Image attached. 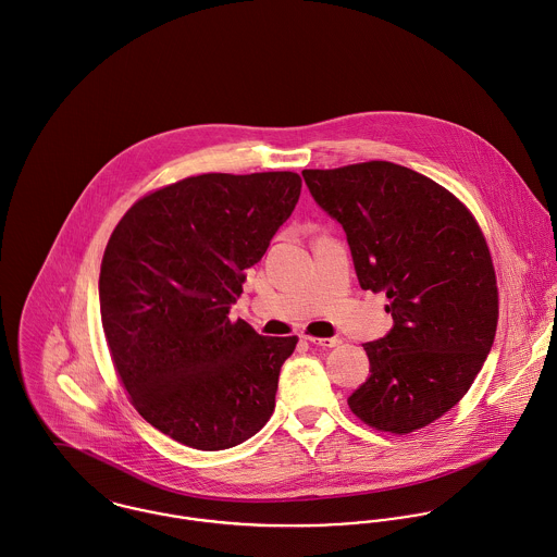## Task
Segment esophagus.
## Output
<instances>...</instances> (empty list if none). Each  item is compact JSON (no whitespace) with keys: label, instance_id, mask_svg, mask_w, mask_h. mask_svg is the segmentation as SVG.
Instances as JSON below:
<instances>
[{"label":"esophagus","instance_id":"34e87169","mask_svg":"<svg viewBox=\"0 0 557 557\" xmlns=\"http://www.w3.org/2000/svg\"><path fill=\"white\" fill-rule=\"evenodd\" d=\"M304 339H308L314 346H325V348H334L342 342L339 337H314V335H304Z\"/></svg>","mask_w":557,"mask_h":557}]
</instances>
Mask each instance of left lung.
<instances>
[{"label": "left lung", "instance_id": "left-lung-1", "mask_svg": "<svg viewBox=\"0 0 557 557\" xmlns=\"http://www.w3.org/2000/svg\"><path fill=\"white\" fill-rule=\"evenodd\" d=\"M301 174L342 225L359 286L383 290L394 319L363 344L370 376L348 407L376 431L413 433L467 394L493 346L497 286L482 230L442 185L389 161Z\"/></svg>", "mask_w": 557, "mask_h": 557}]
</instances>
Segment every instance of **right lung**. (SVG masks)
Listing matches in <instances>:
<instances>
[{
    "mask_svg": "<svg viewBox=\"0 0 557 557\" xmlns=\"http://www.w3.org/2000/svg\"><path fill=\"white\" fill-rule=\"evenodd\" d=\"M301 196L295 172L202 174L135 202L106 247L99 299L113 366L139 416L196 449L253 437L297 335L227 319Z\"/></svg>",
    "mask_w": 557,
    "mask_h": 557,
    "instance_id": "1",
    "label": "right lung"
}]
</instances>
